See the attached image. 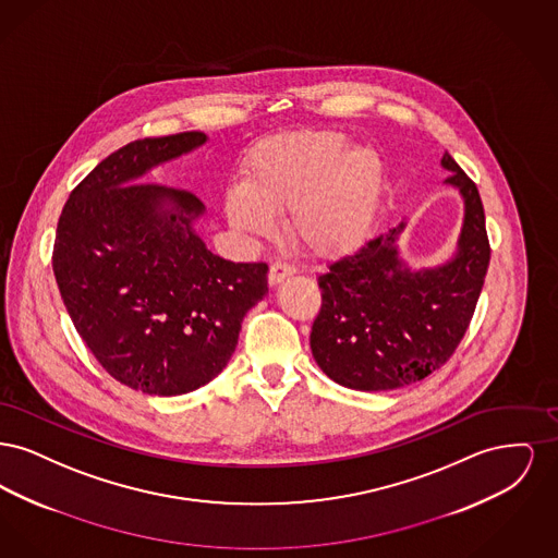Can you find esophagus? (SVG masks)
<instances>
[{"label": "esophagus", "instance_id": "esophagus-1", "mask_svg": "<svg viewBox=\"0 0 558 558\" xmlns=\"http://www.w3.org/2000/svg\"><path fill=\"white\" fill-rule=\"evenodd\" d=\"M296 269L291 264H287V262H274L271 266H269V274H267V280H269V284H278V282H282L284 278H289L292 276Z\"/></svg>", "mask_w": 558, "mask_h": 558}]
</instances>
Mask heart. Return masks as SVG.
<instances>
[{"label":"heart","instance_id":"obj_1","mask_svg":"<svg viewBox=\"0 0 558 558\" xmlns=\"http://www.w3.org/2000/svg\"><path fill=\"white\" fill-rule=\"evenodd\" d=\"M385 187V162L371 146L347 148L337 132H301L259 146L242 186L226 196L230 223L269 236L274 213L289 209V230L319 257L357 251L371 239Z\"/></svg>","mask_w":558,"mask_h":558}]
</instances>
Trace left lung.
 Listing matches in <instances>:
<instances>
[{
  "mask_svg": "<svg viewBox=\"0 0 558 558\" xmlns=\"http://www.w3.org/2000/svg\"><path fill=\"white\" fill-rule=\"evenodd\" d=\"M446 184L464 198L458 251L448 264L412 271L399 259L403 221L330 264L318 278L322 307L310 345L319 368L357 391H389L439 371L460 345L489 266L475 182L446 153Z\"/></svg>",
  "mask_w": 558,
  "mask_h": 558,
  "instance_id": "obj_1",
  "label": "left lung"
}]
</instances>
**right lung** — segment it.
Instances as JSON below:
<instances>
[{"mask_svg":"<svg viewBox=\"0 0 558 558\" xmlns=\"http://www.w3.org/2000/svg\"><path fill=\"white\" fill-rule=\"evenodd\" d=\"M184 132L130 142L75 187L56 228L52 267L83 343L119 383L182 396L230 362L246 312L267 292V264L213 255L186 190L140 182L203 146Z\"/></svg>","mask_w":558,"mask_h":558,"instance_id":"obj_1","label":"right lung"}]
</instances>
